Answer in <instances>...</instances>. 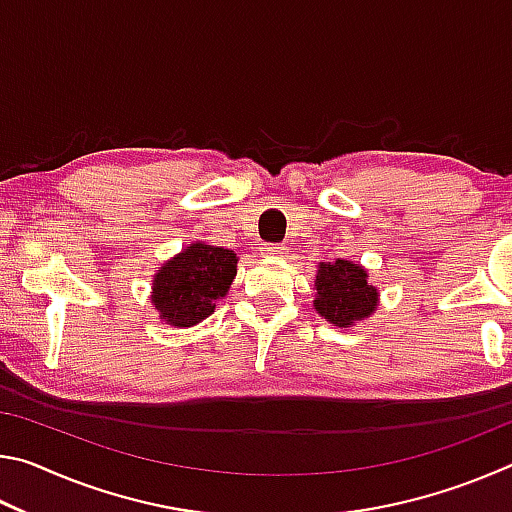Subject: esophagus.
Masks as SVG:
<instances>
[{"instance_id": "34e87169", "label": "esophagus", "mask_w": 512, "mask_h": 512, "mask_svg": "<svg viewBox=\"0 0 512 512\" xmlns=\"http://www.w3.org/2000/svg\"><path fill=\"white\" fill-rule=\"evenodd\" d=\"M264 250H266V255L273 257V259H284L289 253V248L280 246V244H268V246H264Z\"/></svg>"}]
</instances>
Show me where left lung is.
Here are the masks:
<instances>
[{
  "instance_id": "left-lung-1",
  "label": "left lung",
  "mask_w": 512,
  "mask_h": 512,
  "mask_svg": "<svg viewBox=\"0 0 512 512\" xmlns=\"http://www.w3.org/2000/svg\"><path fill=\"white\" fill-rule=\"evenodd\" d=\"M379 307L366 266L350 259L320 262L314 280V309L334 327H352L368 320Z\"/></svg>"
}]
</instances>
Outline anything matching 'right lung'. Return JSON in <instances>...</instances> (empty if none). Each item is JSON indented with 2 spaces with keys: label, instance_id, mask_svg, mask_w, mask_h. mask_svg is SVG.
Instances as JSON below:
<instances>
[{
  "label": "right lung",
  "instance_id": "right-lung-1",
  "mask_svg": "<svg viewBox=\"0 0 512 512\" xmlns=\"http://www.w3.org/2000/svg\"><path fill=\"white\" fill-rule=\"evenodd\" d=\"M235 250L194 241L160 266L151 280V305L164 325L194 327L214 314L235 282Z\"/></svg>",
  "mask_w": 512,
  "mask_h": 512
}]
</instances>
